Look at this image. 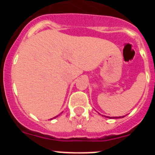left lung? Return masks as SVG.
I'll return each mask as SVG.
<instances>
[{
    "mask_svg": "<svg viewBox=\"0 0 155 155\" xmlns=\"http://www.w3.org/2000/svg\"><path fill=\"white\" fill-rule=\"evenodd\" d=\"M114 118H116V117H114Z\"/></svg>",
    "mask_w": 155,
    "mask_h": 155,
    "instance_id": "obj_1",
    "label": "left lung"
}]
</instances>
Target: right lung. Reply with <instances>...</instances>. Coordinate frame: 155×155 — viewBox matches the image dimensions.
Wrapping results in <instances>:
<instances>
[{"label": "right lung", "instance_id": "right-lung-1", "mask_svg": "<svg viewBox=\"0 0 155 155\" xmlns=\"http://www.w3.org/2000/svg\"><path fill=\"white\" fill-rule=\"evenodd\" d=\"M56 117H57V116H56ZM54 118H55V117H54Z\"/></svg>", "mask_w": 155, "mask_h": 155}]
</instances>
